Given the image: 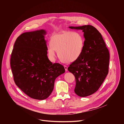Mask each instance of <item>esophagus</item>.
Here are the masks:
<instances>
[{
    "label": "esophagus",
    "mask_w": 124,
    "mask_h": 124,
    "mask_svg": "<svg viewBox=\"0 0 124 124\" xmlns=\"http://www.w3.org/2000/svg\"><path fill=\"white\" fill-rule=\"evenodd\" d=\"M64 68H65V70L66 71H67V70H68V67L66 66H64Z\"/></svg>",
    "instance_id": "34e87169"
}]
</instances>
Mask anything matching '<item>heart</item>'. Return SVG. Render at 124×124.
<instances>
[{"mask_svg":"<svg viewBox=\"0 0 124 124\" xmlns=\"http://www.w3.org/2000/svg\"><path fill=\"white\" fill-rule=\"evenodd\" d=\"M47 47L48 55L51 61L56 51L59 59L66 63H72L81 56L84 46L83 36L78 32L65 31L52 36Z\"/></svg>","mask_w":124,"mask_h":124,"instance_id":"b5f03b06","label":"heart"}]
</instances>
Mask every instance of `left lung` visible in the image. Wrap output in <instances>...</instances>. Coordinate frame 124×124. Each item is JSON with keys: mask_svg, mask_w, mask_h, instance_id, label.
Listing matches in <instances>:
<instances>
[{"mask_svg": "<svg viewBox=\"0 0 124 124\" xmlns=\"http://www.w3.org/2000/svg\"><path fill=\"white\" fill-rule=\"evenodd\" d=\"M81 30L85 38L80 57L68 68L76 78L75 93L85 97L96 92L108 73L109 54L101 34L94 26H69Z\"/></svg>", "mask_w": 124, "mask_h": 124, "instance_id": "8db88e82", "label": "left lung"}]
</instances>
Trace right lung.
Returning <instances> with one entry per match:
<instances>
[{
  "instance_id": "right-lung-1",
  "label": "right lung",
  "mask_w": 124,
  "mask_h": 124,
  "mask_svg": "<svg viewBox=\"0 0 124 124\" xmlns=\"http://www.w3.org/2000/svg\"><path fill=\"white\" fill-rule=\"evenodd\" d=\"M46 34L44 29L22 34L15 43L10 60L16 85L30 98L39 100L49 96L55 79L65 72L63 66L48 59Z\"/></svg>"
}]
</instances>
